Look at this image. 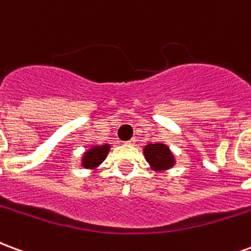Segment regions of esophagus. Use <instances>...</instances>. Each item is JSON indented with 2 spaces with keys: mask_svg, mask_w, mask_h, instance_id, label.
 I'll use <instances>...</instances> for the list:
<instances>
[{
  "mask_svg": "<svg viewBox=\"0 0 251 251\" xmlns=\"http://www.w3.org/2000/svg\"><path fill=\"white\" fill-rule=\"evenodd\" d=\"M126 144H127V145H134V144H136V138H131V140H129Z\"/></svg>",
  "mask_w": 251,
  "mask_h": 251,
  "instance_id": "obj_1",
  "label": "esophagus"
}]
</instances>
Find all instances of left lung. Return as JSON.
Wrapping results in <instances>:
<instances>
[{
  "label": "left lung",
  "mask_w": 251,
  "mask_h": 251,
  "mask_svg": "<svg viewBox=\"0 0 251 251\" xmlns=\"http://www.w3.org/2000/svg\"><path fill=\"white\" fill-rule=\"evenodd\" d=\"M144 157L149 164V167L154 172H167L176 165V157L168 145L156 142L148 144L142 149Z\"/></svg>",
  "instance_id": "1"
}]
</instances>
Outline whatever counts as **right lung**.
Here are the masks:
<instances>
[{
  "mask_svg": "<svg viewBox=\"0 0 251 251\" xmlns=\"http://www.w3.org/2000/svg\"><path fill=\"white\" fill-rule=\"evenodd\" d=\"M110 148H111V144L93 145V147L87 148L80 157V167L88 169L91 172H95L100 167V164L106 160L110 152Z\"/></svg>",
  "mask_w": 251,
  "mask_h": 251,
  "instance_id": "1",
  "label": "right lung"
}]
</instances>
